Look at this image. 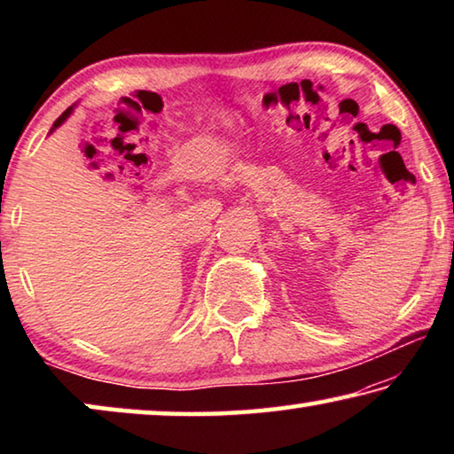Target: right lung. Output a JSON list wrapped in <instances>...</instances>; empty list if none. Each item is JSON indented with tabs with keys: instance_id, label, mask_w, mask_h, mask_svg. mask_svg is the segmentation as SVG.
Here are the masks:
<instances>
[{
	"instance_id": "add662e5",
	"label": "right lung",
	"mask_w": 454,
	"mask_h": 454,
	"mask_svg": "<svg viewBox=\"0 0 454 454\" xmlns=\"http://www.w3.org/2000/svg\"><path fill=\"white\" fill-rule=\"evenodd\" d=\"M72 112H74V106H72V107H67V110H66L64 114H61V116H59V118H58L56 121H53V128H58V126H61V124H64V121L67 120V116H70V114H72ZM53 128H51V129H53Z\"/></svg>"
}]
</instances>
